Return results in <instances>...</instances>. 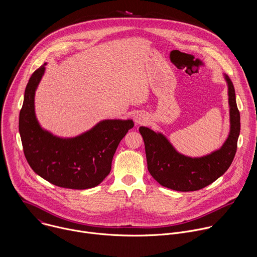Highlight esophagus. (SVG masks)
I'll return each mask as SVG.
<instances>
[{"instance_id": "esophagus-1", "label": "esophagus", "mask_w": 257, "mask_h": 257, "mask_svg": "<svg viewBox=\"0 0 257 257\" xmlns=\"http://www.w3.org/2000/svg\"><path fill=\"white\" fill-rule=\"evenodd\" d=\"M134 121L136 122V124H143L146 121V117L142 113H138L134 116Z\"/></svg>"}]
</instances>
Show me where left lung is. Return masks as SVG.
Returning a JSON list of instances; mask_svg holds the SVG:
<instances>
[{
	"label": "left lung",
	"mask_w": 257,
	"mask_h": 257,
	"mask_svg": "<svg viewBox=\"0 0 257 257\" xmlns=\"http://www.w3.org/2000/svg\"><path fill=\"white\" fill-rule=\"evenodd\" d=\"M226 80L229 87L231 130L221 150L202 158H188L177 153L162 134L146 127L139 128L149 172L162 186L183 192L199 190L211 184L231 166L240 134V112L234 85L227 75Z\"/></svg>",
	"instance_id": "obj_1"
}]
</instances>
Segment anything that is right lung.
Masks as SVG:
<instances>
[{
  "instance_id": "1",
  "label": "right lung",
  "mask_w": 257,
  "mask_h": 257,
  "mask_svg": "<svg viewBox=\"0 0 257 257\" xmlns=\"http://www.w3.org/2000/svg\"><path fill=\"white\" fill-rule=\"evenodd\" d=\"M45 65L32 73L20 109L19 132L26 161L36 174L56 186L77 190L95 187L111 172L116 150L134 126L133 121L105 120L71 139L44 131L34 115V91Z\"/></svg>"
}]
</instances>
